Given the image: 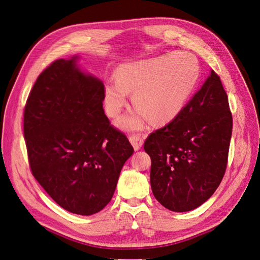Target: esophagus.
Returning <instances> with one entry per match:
<instances>
[{"label":"esophagus","mask_w":260,"mask_h":260,"mask_svg":"<svg viewBox=\"0 0 260 260\" xmlns=\"http://www.w3.org/2000/svg\"><path fill=\"white\" fill-rule=\"evenodd\" d=\"M129 141H131V144L133 145L134 149H135L137 151V150H139L141 148L142 144H144V137H142L140 134H135V135H132L129 137Z\"/></svg>","instance_id":"34e87169"}]
</instances>
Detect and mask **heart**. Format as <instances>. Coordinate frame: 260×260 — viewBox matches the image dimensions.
Instances as JSON below:
<instances>
[{
  "label": "heart",
  "instance_id": "b5f03b06",
  "mask_svg": "<svg viewBox=\"0 0 260 260\" xmlns=\"http://www.w3.org/2000/svg\"><path fill=\"white\" fill-rule=\"evenodd\" d=\"M200 77L198 58L188 52L124 63L116 78L105 84L106 112L110 118L118 116L134 91L133 103L137 109L122 116L118 122L121 127L138 129L148 119L153 124L169 123L185 108Z\"/></svg>",
  "mask_w": 260,
  "mask_h": 260
}]
</instances>
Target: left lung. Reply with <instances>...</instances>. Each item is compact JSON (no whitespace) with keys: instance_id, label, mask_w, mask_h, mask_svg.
Instances as JSON below:
<instances>
[{"instance_id":"obj_1","label":"left lung","mask_w":260,"mask_h":260,"mask_svg":"<svg viewBox=\"0 0 260 260\" xmlns=\"http://www.w3.org/2000/svg\"><path fill=\"white\" fill-rule=\"evenodd\" d=\"M232 134L228 96L214 70L181 112L145 141L154 198L173 212L192 211L213 196L227 169Z\"/></svg>"}]
</instances>
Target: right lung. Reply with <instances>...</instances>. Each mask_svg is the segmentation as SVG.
Here are the masks:
<instances>
[{"label":"right lung","mask_w":260,"mask_h":260,"mask_svg":"<svg viewBox=\"0 0 260 260\" xmlns=\"http://www.w3.org/2000/svg\"><path fill=\"white\" fill-rule=\"evenodd\" d=\"M58 59L42 72L23 111L32 175L73 214H96L110 202L134 148L105 114L104 83Z\"/></svg>","instance_id":"1"}]
</instances>
